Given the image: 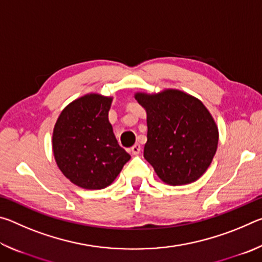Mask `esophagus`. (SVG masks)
Returning a JSON list of instances; mask_svg holds the SVG:
<instances>
[{
    "label": "esophagus",
    "mask_w": 262,
    "mask_h": 262,
    "mask_svg": "<svg viewBox=\"0 0 262 262\" xmlns=\"http://www.w3.org/2000/svg\"><path fill=\"white\" fill-rule=\"evenodd\" d=\"M140 151H141V145H140L139 143L134 144V145H133V147L130 148V152H132L133 155H137V154H140Z\"/></svg>",
    "instance_id": "esophagus-1"
}]
</instances>
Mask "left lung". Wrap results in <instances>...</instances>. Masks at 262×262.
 <instances>
[{"mask_svg": "<svg viewBox=\"0 0 262 262\" xmlns=\"http://www.w3.org/2000/svg\"><path fill=\"white\" fill-rule=\"evenodd\" d=\"M147 113L143 156L163 183L188 185L205 174L219 144V127L202 101L178 89L134 94Z\"/></svg>", "mask_w": 262, "mask_h": 262, "instance_id": "1", "label": "left lung"}]
</instances>
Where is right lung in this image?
Returning <instances> with one entry per match:
<instances>
[{
	"label": "right lung",
	"instance_id": "1",
	"mask_svg": "<svg viewBox=\"0 0 262 262\" xmlns=\"http://www.w3.org/2000/svg\"><path fill=\"white\" fill-rule=\"evenodd\" d=\"M113 97L90 92L62 110L52 149L57 167L74 185L103 189L113 183L130 155L118 144L108 120Z\"/></svg>",
	"mask_w": 262,
	"mask_h": 262
}]
</instances>
